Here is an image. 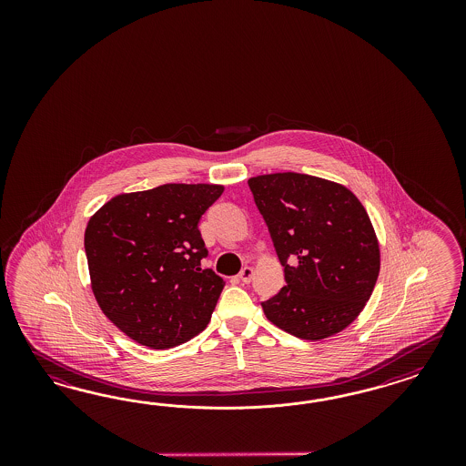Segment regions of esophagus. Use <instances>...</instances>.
Returning <instances> with one entry per match:
<instances>
[{
  "label": "esophagus",
  "instance_id": "obj_1",
  "mask_svg": "<svg viewBox=\"0 0 466 466\" xmlns=\"http://www.w3.org/2000/svg\"><path fill=\"white\" fill-rule=\"evenodd\" d=\"M254 277V268L251 267H244V268L240 269L239 279L244 283H249L253 280Z\"/></svg>",
  "mask_w": 466,
  "mask_h": 466
}]
</instances>
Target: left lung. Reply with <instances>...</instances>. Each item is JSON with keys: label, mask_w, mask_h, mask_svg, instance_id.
<instances>
[{"label": "left lung", "mask_w": 466, "mask_h": 466, "mask_svg": "<svg viewBox=\"0 0 466 466\" xmlns=\"http://www.w3.org/2000/svg\"><path fill=\"white\" fill-rule=\"evenodd\" d=\"M258 210L282 263L285 287L263 302L273 325L325 339L357 319L381 268L376 230L343 184L299 172L251 177Z\"/></svg>", "instance_id": "left-lung-1"}]
</instances>
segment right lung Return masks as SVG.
I'll use <instances>...</instances> for the list:
<instances>
[{
    "instance_id": "1",
    "label": "right lung",
    "mask_w": 466,
    "mask_h": 466,
    "mask_svg": "<svg viewBox=\"0 0 466 466\" xmlns=\"http://www.w3.org/2000/svg\"><path fill=\"white\" fill-rule=\"evenodd\" d=\"M222 184H162L121 193L85 228L90 285L102 312L127 337L166 350L210 323L224 279L201 268L198 222Z\"/></svg>"
}]
</instances>
